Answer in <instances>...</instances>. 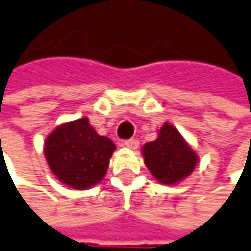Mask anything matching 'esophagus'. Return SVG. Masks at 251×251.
I'll list each match as a JSON object with an SVG mask.
<instances>
[{"label": "esophagus", "mask_w": 251, "mask_h": 251, "mask_svg": "<svg viewBox=\"0 0 251 251\" xmlns=\"http://www.w3.org/2000/svg\"><path fill=\"white\" fill-rule=\"evenodd\" d=\"M124 146L127 148H132V150H136V148L139 147V141L134 139H130V140H125L124 141Z\"/></svg>", "instance_id": "obj_1"}]
</instances>
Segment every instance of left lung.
<instances>
[{
	"label": "left lung",
	"mask_w": 251,
	"mask_h": 251,
	"mask_svg": "<svg viewBox=\"0 0 251 251\" xmlns=\"http://www.w3.org/2000/svg\"><path fill=\"white\" fill-rule=\"evenodd\" d=\"M141 154L150 173L158 183L165 185L183 181L198 163L197 152L169 122H165L159 129L156 140L143 146Z\"/></svg>",
	"instance_id": "1"
}]
</instances>
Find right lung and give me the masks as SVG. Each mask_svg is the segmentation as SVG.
Returning a JSON list of instances; mask_svg holds the SVG:
<instances>
[{"label": "right lung", "instance_id": "obj_1", "mask_svg": "<svg viewBox=\"0 0 251 251\" xmlns=\"http://www.w3.org/2000/svg\"><path fill=\"white\" fill-rule=\"evenodd\" d=\"M115 144L100 136L88 118L66 122L50 133L44 144L49 169L60 183L88 190L104 178Z\"/></svg>", "mask_w": 251, "mask_h": 251}]
</instances>
